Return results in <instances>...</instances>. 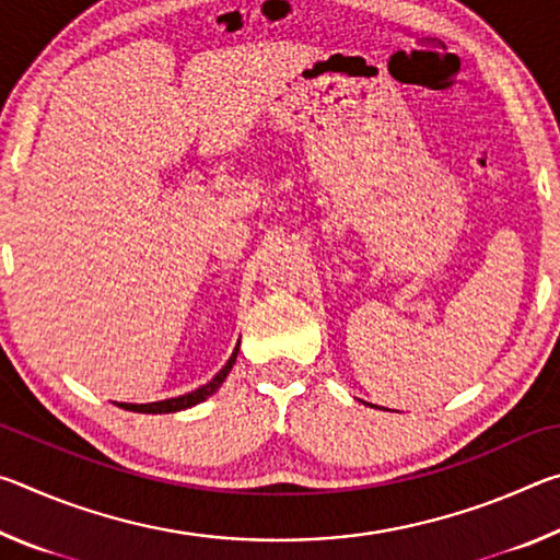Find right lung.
<instances>
[{"instance_id": "add662e5", "label": "right lung", "mask_w": 560, "mask_h": 560, "mask_svg": "<svg viewBox=\"0 0 560 560\" xmlns=\"http://www.w3.org/2000/svg\"><path fill=\"white\" fill-rule=\"evenodd\" d=\"M236 353H240V346L234 348V353H232V358L226 360V365L222 368L220 373H217L210 383L207 385H202V387H197V390H192V393H187V395H179V397H170V400H160V402H150V405H126V402H120V407L122 410H132V412H177V410H185V407H192V405H197V402H202V400H207V397H210L217 387H220L222 383H224V377H226V373L232 371V365H234V360H236Z\"/></svg>"}]
</instances>
